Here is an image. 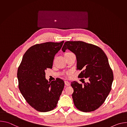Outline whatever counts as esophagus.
I'll return each instance as SVG.
<instances>
[{"label": "esophagus", "mask_w": 127, "mask_h": 127, "mask_svg": "<svg viewBox=\"0 0 127 127\" xmlns=\"http://www.w3.org/2000/svg\"><path fill=\"white\" fill-rule=\"evenodd\" d=\"M64 83H65V85L66 86H69L70 85V82H69L68 81H64Z\"/></svg>", "instance_id": "esophagus-1"}]
</instances>
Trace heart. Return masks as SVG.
<instances>
[{
  "instance_id": "1",
  "label": "heart",
  "mask_w": 127,
  "mask_h": 127,
  "mask_svg": "<svg viewBox=\"0 0 127 127\" xmlns=\"http://www.w3.org/2000/svg\"><path fill=\"white\" fill-rule=\"evenodd\" d=\"M71 53H70V52H67V53H66L65 54L64 56H65V55H68V54H71Z\"/></svg>"
}]
</instances>
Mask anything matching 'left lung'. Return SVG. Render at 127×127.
I'll return each instance as SVG.
<instances>
[{
	"label": "left lung",
	"instance_id": "left-lung-1",
	"mask_svg": "<svg viewBox=\"0 0 127 127\" xmlns=\"http://www.w3.org/2000/svg\"><path fill=\"white\" fill-rule=\"evenodd\" d=\"M67 49L75 54L77 70H81L78 77L89 79L84 85L71 82L74 104L82 112L94 111L103 104L112 88L114 75L107 57L98 46L82 41L66 42L62 50Z\"/></svg>",
	"mask_w": 127,
	"mask_h": 127
}]
</instances>
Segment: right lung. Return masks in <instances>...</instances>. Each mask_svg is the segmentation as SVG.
Wrapping results in <instances>:
<instances>
[{
    "instance_id": "1",
    "label": "right lung",
    "mask_w": 127,
    "mask_h": 127,
    "mask_svg": "<svg viewBox=\"0 0 127 127\" xmlns=\"http://www.w3.org/2000/svg\"><path fill=\"white\" fill-rule=\"evenodd\" d=\"M63 43L46 42L31 47L18 68L20 92L27 102L39 112L54 109L63 90L62 79L57 78L50 82L45 78V70L52 68L54 57Z\"/></svg>"
}]
</instances>
